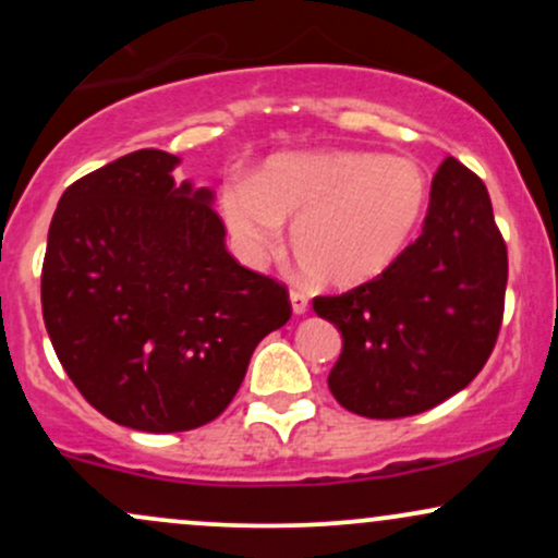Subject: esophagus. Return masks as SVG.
Returning a JSON list of instances; mask_svg holds the SVG:
<instances>
[{
    "label": "esophagus",
    "mask_w": 558,
    "mask_h": 558,
    "mask_svg": "<svg viewBox=\"0 0 558 558\" xmlns=\"http://www.w3.org/2000/svg\"><path fill=\"white\" fill-rule=\"evenodd\" d=\"M288 299H291L293 315H304V312L310 310V299H306L301 291H291V293H288Z\"/></svg>",
    "instance_id": "esophagus-1"
}]
</instances>
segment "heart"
<instances>
[{
	"instance_id": "obj_1",
	"label": "heart",
	"mask_w": 558,
	"mask_h": 558,
	"mask_svg": "<svg viewBox=\"0 0 558 558\" xmlns=\"http://www.w3.org/2000/svg\"><path fill=\"white\" fill-rule=\"evenodd\" d=\"M430 185L417 162L369 151L280 157L257 183H230L222 215L248 262L293 257L315 286L349 291L386 275L425 220Z\"/></svg>"
}]
</instances>
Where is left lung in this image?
<instances>
[{
  "mask_svg": "<svg viewBox=\"0 0 558 558\" xmlns=\"http://www.w3.org/2000/svg\"><path fill=\"white\" fill-rule=\"evenodd\" d=\"M506 275L488 189L446 157L422 235L403 257L377 280L312 301L343 338L330 393L369 420L412 417L459 393L496 345Z\"/></svg>",
  "mask_w": 558,
  "mask_h": 558,
  "instance_id": "1",
  "label": "left lung"
}]
</instances>
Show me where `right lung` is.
<instances>
[{
  "instance_id": "add662e5",
  "label": "right lung",
  "mask_w": 558,
  "mask_h": 558,
  "mask_svg": "<svg viewBox=\"0 0 558 558\" xmlns=\"http://www.w3.org/2000/svg\"><path fill=\"white\" fill-rule=\"evenodd\" d=\"M181 162L138 149L68 185L49 226L44 325L96 412L144 433H181L226 412L288 291L228 254L213 191Z\"/></svg>"
}]
</instances>
